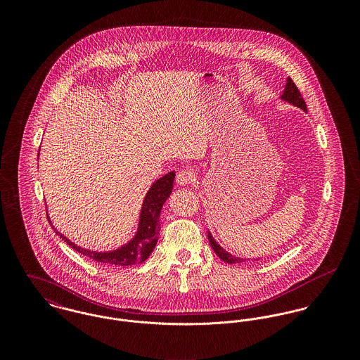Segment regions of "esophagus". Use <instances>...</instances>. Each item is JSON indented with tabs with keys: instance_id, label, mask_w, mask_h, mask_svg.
I'll list each match as a JSON object with an SVG mask.
<instances>
[{
	"instance_id": "esophagus-1",
	"label": "esophagus",
	"mask_w": 360,
	"mask_h": 360,
	"mask_svg": "<svg viewBox=\"0 0 360 360\" xmlns=\"http://www.w3.org/2000/svg\"><path fill=\"white\" fill-rule=\"evenodd\" d=\"M176 181H177L179 186H190L195 181V174L188 169H183L177 173Z\"/></svg>"
}]
</instances>
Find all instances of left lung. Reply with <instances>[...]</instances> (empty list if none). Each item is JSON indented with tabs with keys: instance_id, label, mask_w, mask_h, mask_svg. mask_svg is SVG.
I'll list each match as a JSON object with an SVG mask.
<instances>
[{
	"instance_id": "left-lung-1",
	"label": "left lung",
	"mask_w": 360,
	"mask_h": 360,
	"mask_svg": "<svg viewBox=\"0 0 360 360\" xmlns=\"http://www.w3.org/2000/svg\"><path fill=\"white\" fill-rule=\"evenodd\" d=\"M281 98L285 100V101H288L290 103H292V105H295V106H300V108L304 109V110H307V103H305V100H304V97H302L300 89L295 86V83H294L292 79H290V77L287 79L285 90H284ZM207 240H209V243H210L213 251L216 252V255L220 257L223 262H226V263H241V262H245V259L233 257L231 254H227V252L213 240V237L210 236L209 231H207Z\"/></svg>"
}]
</instances>
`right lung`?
<instances>
[{"label":"right lung","instance_id":"obj_1","mask_svg":"<svg viewBox=\"0 0 360 360\" xmlns=\"http://www.w3.org/2000/svg\"><path fill=\"white\" fill-rule=\"evenodd\" d=\"M173 180H174V172H170L155 181L141 207L140 226L136 237L120 250H116L112 252L87 251L70 243L59 231L55 230V233L79 254L90 257L105 266L123 267V266H133V264L141 263L150 257V254L153 252L158 243V236L160 230V209L173 190Z\"/></svg>","mask_w":360,"mask_h":360}]
</instances>
